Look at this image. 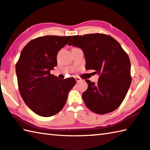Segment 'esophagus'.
I'll return each mask as SVG.
<instances>
[{
  "label": "esophagus",
  "mask_w": 150,
  "mask_h": 150,
  "mask_svg": "<svg viewBox=\"0 0 150 150\" xmlns=\"http://www.w3.org/2000/svg\"><path fill=\"white\" fill-rule=\"evenodd\" d=\"M75 80H76V81H77V82H79V81H81V79L79 78V77H75Z\"/></svg>",
  "instance_id": "34e87169"
}]
</instances>
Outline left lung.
<instances>
[{"instance_id":"obj_1","label":"left lung","mask_w":150,"mask_h":150,"mask_svg":"<svg viewBox=\"0 0 150 150\" xmlns=\"http://www.w3.org/2000/svg\"><path fill=\"white\" fill-rule=\"evenodd\" d=\"M68 45L82 49L86 69L100 75L98 83L85 80L88 88L82 98L86 107L100 115L115 110L124 100L132 81L126 52L112 37L102 33L74 35Z\"/></svg>"}]
</instances>
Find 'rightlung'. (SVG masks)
Instances as JSON below:
<instances>
[{
  "label": "right lung",
  "instance_id": "obj_1",
  "mask_svg": "<svg viewBox=\"0 0 150 150\" xmlns=\"http://www.w3.org/2000/svg\"><path fill=\"white\" fill-rule=\"evenodd\" d=\"M71 36L47 35L29 41L16 65L19 91L34 113L50 117L59 112L76 84L74 78L59 79L50 74L57 66V54Z\"/></svg>",
  "mask_w": 150,
  "mask_h": 150
}]
</instances>
